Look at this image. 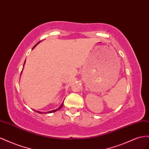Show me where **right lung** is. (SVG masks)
<instances>
[{
    "label": "right lung",
    "instance_id": "right-lung-1",
    "mask_svg": "<svg viewBox=\"0 0 149 149\" xmlns=\"http://www.w3.org/2000/svg\"><path fill=\"white\" fill-rule=\"evenodd\" d=\"M39 42H38V43H37V44H36V45H35L34 46H33V48H34V47H36V45H37L38 44H39ZM24 63H25V62H24ZM21 73H22V72H21ZM63 103H62V104H61V105L60 106V107H59L58 108H57V109H56V110H50V111H49V112H44V113H52V112H56V111H57V110H58L59 109H61V108L62 107V106H63ZM35 110V111H36V112H37V113H44V112H40V111H37V110Z\"/></svg>",
    "mask_w": 149,
    "mask_h": 149
}]
</instances>
